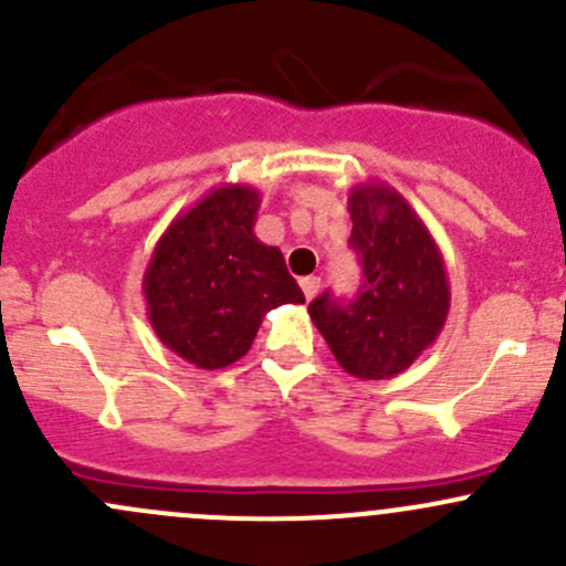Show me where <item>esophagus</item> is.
Masks as SVG:
<instances>
[{"label":"esophagus","instance_id":"obj_1","mask_svg":"<svg viewBox=\"0 0 566 566\" xmlns=\"http://www.w3.org/2000/svg\"><path fill=\"white\" fill-rule=\"evenodd\" d=\"M301 290H304L306 301H312L319 290V276H304L301 279Z\"/></svg>","mask_w":566,"mask_h":566}]
</instances>
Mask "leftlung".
<instances>
[{"label":"left lung","mask_w":566,"mask_h":566,"mask_svg":"<svg viewBox=\"0 0 566 566\" xmlns=\"http://www.w3.org/2000/svg\"><path fill=\"white\" fill-rule=\"evenodd\" d=\"M347 210L364 284L350 304L319 295L310 317L347 375L389 380L441 334L452 301L447 265L424 221L389 182H358Z\"/></svg>","instance_id":"left-lung-1"}]
</instances>
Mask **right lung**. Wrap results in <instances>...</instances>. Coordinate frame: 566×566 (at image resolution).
Returning <instances> with one entry per match:
<instances>
[{"label":"right lung","mask_w":566,"mask_h":566,"mask_svg":"<svg viewBox=\"0 0 566 566\" xmlns=\"http://www.w3.org/2000/svg\"><path fill=\"white\" fill-rule=\"evenodd\" d=\"M256 210L254 186L221 182L175 216L147 262V319L169 350L199 369L235 364L268 312L304 304L282 251L254 235Z\"/></svg>","instance_id":"obj_1"}]
</instances>
